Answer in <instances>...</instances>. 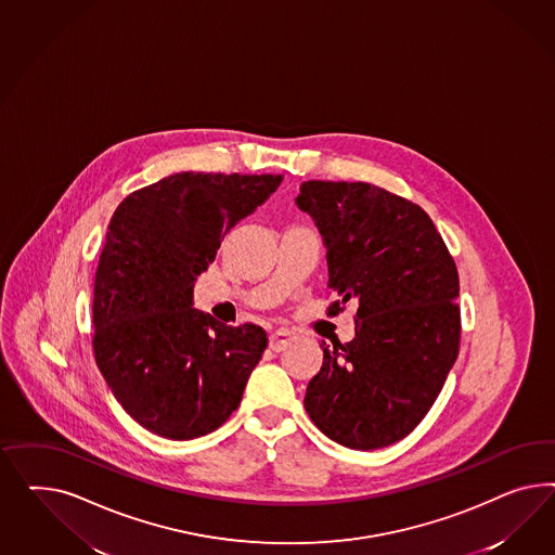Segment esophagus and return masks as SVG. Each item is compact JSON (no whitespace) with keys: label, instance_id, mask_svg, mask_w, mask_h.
I'll use <instances>...</instances> for the list:
<instances>
[{"label":"esophagus","instance_id":"1","mask_svg":"<svg viewBox=\"0 0 555 555\" xmlns=\"http://www.w3.org/2000/svg\"><path fill=\"white\" fill-rule=\"evenodd\" d=\"M295 341V336L291 334V332H286V330H279V332H274V334H270L269 337V346L270 350H274V352H283L286 346H291Z\"/></svg>","mask_w":555,"mask_h":555}]
</instances>
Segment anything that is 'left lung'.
<instances>
[{
  "mask_svg": "<svg viewBox=\"0 0 555 555\" xmlns=\"http://www.w3.org/2000/svg\"><path fill=\"white\" fill-rule=\"evenodd\" d=\"M295 203L327 250L330 313L358 305L352 341L321 344L305 409L339 446L387 448L420 425L457 358L454 258L420 205L380 186L305 181Z\"/></svg>",
  "mask_w": 555,
  "mask_h": 555,
  "instance_id": "obj_1",
  "label": "left lung"
}]
</instances>
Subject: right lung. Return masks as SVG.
Masks as SVG:
<instances>
[{
    "mask_svg": "<svg viewBox=\"0 0 555 555\" xmlns=\"http://www.w3.org/2000/svg\"><path fill=\"white\" fill-rule=\"evenodd\" d=\"M283 175L177 172L119 203L93 286V352L121 409L156 436L216 431L242 401L267 334L193 309L221 240Z\"/></svg>",
    "mask_w": 555,
    "mask_h": 555,
    "instance_id": "add662e5",
    "label": "right lung"
}]
</instances>
